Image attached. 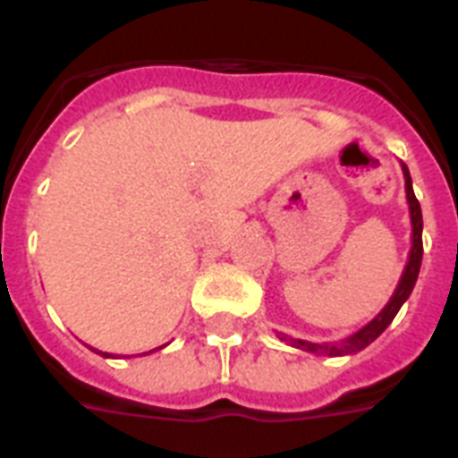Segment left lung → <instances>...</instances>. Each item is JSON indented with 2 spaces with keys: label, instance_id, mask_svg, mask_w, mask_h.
Instances as JSON below:
<instances>
[{
  "label": "left lung",
  "instance_id": "left-lung-1",
  "mask_svg": "<svg viewBox=\"0 0 458 458\" xmlns=\"http://www.w3.org/2000/svg\"><path fill=\"white\" fill-rule=\"evenodd\" d=\"M402 173H404V187H406V201H409V216H411V251H409V261L404 266V273L399 278V285L394 290V294L390 297V301L385 304V309L377 313L376 318L366 323L361 330H356L354 335H349L340 342H309L300 340V337H290L285 333H278V337L283 342H287L290 347L301 349V352H311L316 356H347L356 354L366 349L373 340H377L380 335L385 333V327L390 326L397 311L402 309L409 294H411L416 280H419L420 271V261H423V214H420V204L413 194L411 185V175H409V168L406 164H402Z\"/></svg>",
  "mask_w": 458,
  "mask_h": 458
}]
</instances>
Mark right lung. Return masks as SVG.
Wrapping results in <instances>:
<instances>
[{"label":"right lung","instance_id":"right-lung-1","mask_svg":"<svg viewBox=\"0 0 458 458\" xmlns=\"http://www.w3.org/2000/svg\"><path fill=\"white\" fill-rule=\"evenodd\" d=\"M157 349H161V347H157ZM95 352H97V349H95ZM152 352H154V349H152ZM97 354H102L104 359H109V356H111V354H106V352H97Z\"/></svg>","mask_w":458,"mask_h":458}]
</instances>
